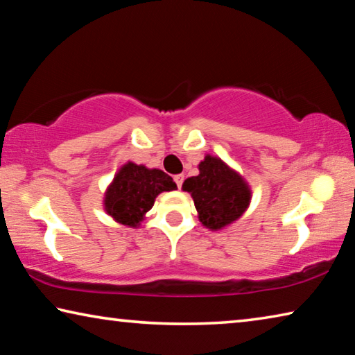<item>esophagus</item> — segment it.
I'll return each mask as SVG.
<instances>
[{
	"mask_svg": "<svg viewBox=\"0 0 355 355\" xmlns=\"http://www.w3.org/2000/svg\"><path fill=\"white\" fill-rule=\"evenodd\" d=\"M183 182H184V175H183V173H178V175H175V183H177V186H178L180 189H182Z\"/></svg>",
	"mask_w": 355,
	"mask_h": 355,
	"instance_id": "1",
	"label": "esophagus"
}]
</instances>
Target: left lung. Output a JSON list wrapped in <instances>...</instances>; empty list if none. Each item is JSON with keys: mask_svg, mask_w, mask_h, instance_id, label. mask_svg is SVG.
I'll use <instances>...</instances> for the list:
<instances>
[{"mask_svg": "<svg viewBox=\"0 0 355 355\" xmlns=\"http://www.w3.org/2000/svg\"><path fill=\"white\" fill-rule=\"evenodd\" d=\"M183 191L189 192L200 222L209 230H220L238 220L252 199L245 180L213 155L200 161L199 175L184 180Z\"/></svg>", "mask_w": 355, "mask_h": 355, "instance_id": "1", "label": "left lung"}]
</instances>
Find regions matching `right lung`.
Returning a JSON list of instances; mask_svg holds the SVG:
<instances>
[{
  "instance_id": "1",
  "label": "right lung",
  "mask_w": 355,
  "mask_h": 355,
  "mask_svg": "<svg viewBox=\"0 0 355 355\" xmlns=\"http://www.w3.org/2000/svg\"><path fill=\"white\" fill-rule=\"evenodd\" d=\"M177 189L172 177L159 169H147L128 161L120 167L105 192V211L119 224L137 227L164 191Z\"/></svg>"
}]
</instances>
